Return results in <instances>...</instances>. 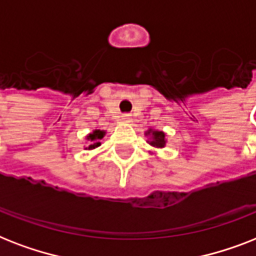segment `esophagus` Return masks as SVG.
<instances>
[{"label": "esophagus", "mask_w": 256, "mask_h": 256, "mask_svg": "<svg viewBox=\"0 0 256 256\" xmlns=\"http://www.w3.org/2000/svg\"><path fill=\"white\" fill-rule=\"evenodd\" d=\"M122 120L124 122H132V118H130V115H128V114H124V115L122 116Z\"/></svg>", "instance_id": "1"}]
</instances>
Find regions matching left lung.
<instances>
[{
  "label": "left lung",
  "instance_id": "1",
  "mask_svg": "<svg viewBox=\"0 0 256 256\" xmlns=\"http://www.w3.org/2000/svg\"><path fill=\"white\" fill-rule=\"evenodd\" d=\"M145 136L148 138L146 142H148L152 148L154 149H162L165 148V145H166V134L162 132V130H153V128H149L146 132H145ZM149 152H152V150H149Z\"/></svg>",
  "mask_w": 256,
  "mask_h": 256
}]
</instances>
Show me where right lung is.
I'll list each match as a JSON object with an SVG mask.
<instances>
[{
	"mask_svg": "<svg viewBox=\"0 0 256 256\" xmlns=\"http://www.w3.org/2000/svg\"><path fill=\"white\" fill-rule=\"evenodd\" d=\"M107 134V130H94L91 134H88L86 136V140L88 142V145H86L84 149L86 150H92V149H96L98 146L102 145V140L104 138Z\"/></svg>",
	"mask_w": 256,
	"mask_h": 256,
	"instance_id": "obj_1",
	"label": "right lung"
}]
</instances>
